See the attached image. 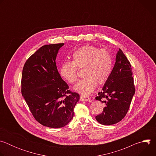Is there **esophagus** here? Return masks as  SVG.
<instances>
[{
    "mask_svg": "<svg viewBox=\"0 0 156 156\" xmlns=\"http://www.w3.org/2000/svg\"><path fill=\"white\" fill-rule=\"evenodd\" d=\"M91 99V98L88 96H80V101H90Z\"/></svg>",
    "mask_w": 156,
    "mask_h": 156,
    "instance_id": "34e87169",
    "label": "esophagus"
}]
</instances>
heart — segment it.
Returning <instances> with one entry per match:
<instances>
[{"mask_svg": "<svg viewBox=\"0 0 156 156\" xmlns=\"http://www.w3.org/2000/svg\"><path fill=\"white\" fill-rule=\"evenodd\" d=\"M73 62L65 61L60 68L61 76L69 83L78 80V68L84 69V78L74 87L77 93L87 96L91 94L97 86L105 83L108 80L113 67V60L106 49H99L93 46H85L76 50L73 54Z\"/></svg>", "mask_w": 156, "mask_h": 156, "instance_id": "1", "label": "heart"}]
</instances>
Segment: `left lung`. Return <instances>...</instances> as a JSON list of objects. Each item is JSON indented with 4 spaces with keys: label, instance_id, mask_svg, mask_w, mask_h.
Wrapping results in <instances>:
<instances>
[{
    "label": "left lung",
    "instance_id": "8db88e82",
    "mask_svg": "<svg viewBox=\"0 0 156 156\" xmlns=\"http://www.w3.org/2000/svg\"><path fill=\"white\" fill-rule=\"evenodd\" d=\"M131 71L129 62L119 49L112 73L96 97V100L105 105L103 112L96 116L99 123L114 125L125 117L135 93Z\"/></svg>",
    "mask_w": 156,
    "mask_h": 156
}]
</instances>
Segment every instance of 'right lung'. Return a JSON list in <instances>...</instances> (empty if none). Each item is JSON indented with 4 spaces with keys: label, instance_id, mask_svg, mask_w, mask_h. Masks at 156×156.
<instances>
[{
    "label": "right lung",
    "instance_id": "add662e5",
    "mask_svg": "<svg viewBox=\"0 0 156 156\" xmlns=\"http://www.w3.org/2000/svg\"><path fill=\"white\" fill-rule=\"evenodd\" d=\"M63 43L44 45L25 62L21 76V94L34 119L43 126H65L73 117L80 95L69 90L61 78L55 60Z\"/></svg>",
    "mask_w": 156,
    "mask_h": 156
}]
</instances>
